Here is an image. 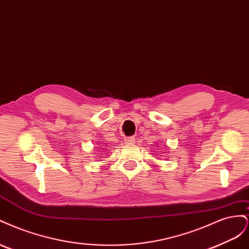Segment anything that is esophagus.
Instances as JSON below:
<instances>
[{
  "label": "esophagus",
  "mask_w": 249,
  "mask_h": 249,
  "mask_svg": "<svg viewBox=\"0 0 249 249\" xmlns=\"http://www.w3.org/2000/svg\"><path fill=\"white\" fill-rule=\"evenodd\" d=\"M124 142H126L127 144H134V143H135V138L134 137H126L124 139Z\"/></svg>",
  "instance_id": "1"
}]
</instances>
